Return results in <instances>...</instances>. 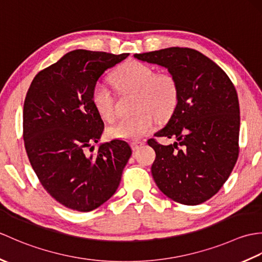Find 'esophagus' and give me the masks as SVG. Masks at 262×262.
Wrapping results in <instances>:
<instances>
[{
    "mask_svg": "<svg viewBox=\"0 0 262 262\" xmlns=\"http://www.w3.org/2000/svg\"><path fill=\"white\" fill-rule=\"evenodd\" d=\"M143 144H144L143 141H133L130 143V145H132V148L134 149V151H136V149L140 148L143 145Z\"/></svg>",
    "mask_w": 262,
    "mask_h": 262,
    "instance_id": "34e87169",
    "label": "esophagus"
}]
</instances>
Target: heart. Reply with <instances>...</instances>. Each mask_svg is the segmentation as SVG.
Here are the masks:
<instances>
[{
  "mask_svg": "<svg viewBox=\"0 0 262 262\" xmlns=\"http://www.w3.org/2000/svg\"><path fill=\"white\" fill-rule=\"evenodd\" d=\"M111 82L121 93L136 92L135 111L129 118L121 119L108 129L111 138L137 141L153 129L159 120H164L173 113L178 103V84L174 76L162 72L155 73L148 65L138 60H127L111 75ZM91 100L94 109L105 121L116 119V101L113 93L103 83H96Z\"/></svg>",
  "mask_w": 262,
  "mask_h": 262,
  "instance_id": "1",
  "label": "heart"
}]
</instances>
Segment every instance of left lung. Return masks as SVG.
<instances>
[{"label": "left lung", "instance_id": "left-lung-1", "mask_svg": "<svg viewBox=\"0 0 262 262\" xmlns=\"http://www.w3.org/2000/svg\"><path fill=\"white\" fill-rule=\"evenodd\" d=\"M134 57L168 69L179 91L170 120L155 134L177 142L165 146L155 138L147 141L157 154L153 179L177 203H205L229 179L240 152L234 84L219 65L191 48L170 47Z\"/></svg>", "mask_w": 262, "mask_h": 262}]
</instances>
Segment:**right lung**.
Returning <instances> with one entry per match:
<instances>
[{"instance_id": "obj_1", "label": "right lung", "mask_w": 262, "mask_h": 262, "mask_svg": "<svg viewBox=\"0 0 262 262\" xmlns=\"http://www.w3.org/2000/svg\"><path fill=\"white\" fill-rule=\"evenodd\" d=\"M128 55L76 49L39 72L27 92L22 135L28 159L45 190L70 209L91 211L107 202L132 155L121 140L88 153L104 127L92 89Z\"/></svg>"}]
</instances>
